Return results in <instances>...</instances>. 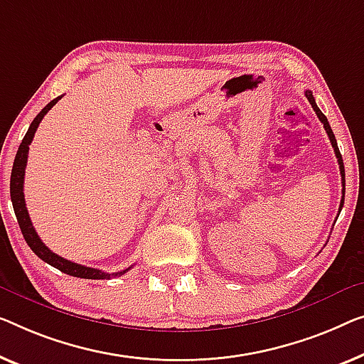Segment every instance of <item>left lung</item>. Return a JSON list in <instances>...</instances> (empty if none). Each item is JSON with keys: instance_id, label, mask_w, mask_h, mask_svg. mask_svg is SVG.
Instances as JSON below:
<instances>
[{"instance_id": "left-lung-1", "label": "left lung", "mask_w": 364, "mask_h": 364, "mask_svg": "<svg viewBox=\"0 0 364 364\" xmlns=\"http://www.w3.org/2000/svg\"><path fill=\"white\" fill-rule=\"evenodd\" d=\"M306 97L309 100V102H311L312 109L316 111L317 117L321 119V122L323 124L325 130H327V135H328V139H330V144H332V147H333V150H335V155H337V159H338V166H340L341 183H343V188H345V166H343V160H341V155H340V150H338V145H337V139H335V135H333V132H332V127H330V124H328V121H327V117H325V116H323V112L317 107V105H316V100H314V96H312V91H309V90H307V91H306ZM343 194H345V191H343ZM343 203H345V196H341V200H340V209H338V210H341V208H343Z\"/></svg>"}]
</instances>
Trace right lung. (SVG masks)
<instances>
[{"instance_id": "obj_1", "label": "right lung", "mask_w": 364, "mask_h": 364, "mask_svg": "<svg viewBox=\"0 0 364 364\" xmlns=\"http://www.w3.org/2000/svg\"><path fill=\"white\" fill-rule=\"evenodd\" d=\"M60 97L62 96H58V97H55V100H52L39 114H37L34 121L31 122L29 129H27L23 142H21V145H19L18 154H16L13 171H11V183H9L11 200H13L16 219H18V224L21 227V232H23L26 243L31 247V250L42 259V262L48 263L53 268L60 269L62 273H65V274L75 276V278H85V279L116 278V276H122L124 273H127L130 267L126 268V269H122V271H116V273H105V271H101V269L83 267V264L73 263V262H70V259H65L62 257H58L57 253L48 250V248L46 247V243L41 240L39 235H37L36 229L32 227L29 213H27L23 188H24V171H26V164H27V154H29V145L32 142V139H34L36 130H37V127H39V124L43 119V116H46V114L57 105V101L60 100Z\"/></svg>"}]
</instances>
